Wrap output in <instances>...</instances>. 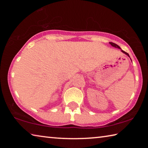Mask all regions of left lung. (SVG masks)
Returning <instances> with one entry per match:
<instances>
[{"label": "left lung", "instance_id": "8db88e82", "mask_svg": "<svg viewBox=\"0 0 148 148\" xmlns=\"http://www.w3.org/2000/svg\"><path fill=\"white\" fill-rule=\"evenodd\" d=\"M110 44H111L112 45V46H113V47H117V48H119V49H121V51L123 52V53H125V54H126L127 55V56H129V57H130V56H129V55L128 54V53H127V52H125V51H123V50H122L121 49V47H120L119 46H118V45H117L116 44H115V43H113V42H110Z\"/></svg>", "mask_w": 148, "mask_h": 148}]
</instances>
